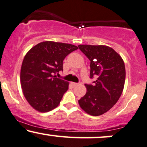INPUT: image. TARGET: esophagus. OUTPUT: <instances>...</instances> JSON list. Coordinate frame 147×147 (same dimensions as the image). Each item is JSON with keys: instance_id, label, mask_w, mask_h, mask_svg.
<instances>
[{"instance_id": "esophagus-1", "label": "esophagus", "mask_w": 147, "mask_h": 147, "mask_svg": "<svg viewBox=\"0 0 147 147\" xmlns=\"http://www.w3.org/2000/svg\"><path fill=\"white\" fill-rule=\"evenodd\" d=\"M71 84L74 86V87H76V86L78 85V83H76V82H71Z\"/></svg>"}]
</instances>
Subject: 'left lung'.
I'll return each mask as SVG.
<instances>
[{
    "label": "left lung",
    "instance_id": "1",
    "mask_svg": "<svg viewBox=\"0 0 147 147\" xmlns=\"http://www.w3.org/2000/svg\"><path fill=\"white\" fill-rule=\"evenodd\" d=\"M78 47L91 61L90 78L97 76L94 85L85 84L87 93L78 100L79 105L88 114L102 115L121 96L125 82V63L110 47L80 45Z\"/></svg>",
    "mask_w": 147,
    "mask_h": 147
}]
</instances>
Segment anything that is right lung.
Segmentation results:
<instances>
[{
	"instance_id": "right-lung-1",
	"label": "right lung",
	"mask_w": 147,
	"mask_h": 147,
	"mask_svg": "<svg viewBox=\"0 0 147 147\" xmlns=\"http://www.w3.org/2000/svg\"><path fill=\"white\" fill-rule=\"evenodd\" d=\"M78 49L68 43L45 41L26 53L20 69V84L26 100L36 111L45 113L60 104L69 82L54 74L63 70L65 57Z\"/></svg>"
}]
</instances>
